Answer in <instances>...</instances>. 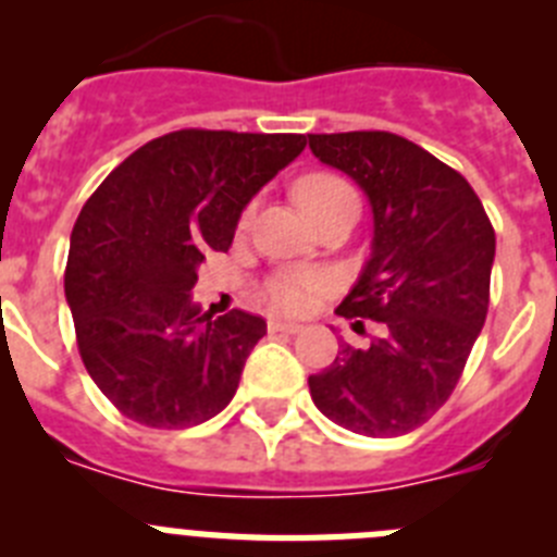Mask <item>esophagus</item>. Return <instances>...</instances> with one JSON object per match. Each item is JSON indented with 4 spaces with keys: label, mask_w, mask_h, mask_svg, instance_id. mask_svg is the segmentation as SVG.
I'll list each match as a JSON object with an SVG mask.
<instances>
[{
    "label": "esophagus",
    "mask_w": 557,
    "mask_h": 557,
    "mask_svg": "<svg viewBox=\"0 0 557 557\" xmlns=\"http://www.w3.org/2000/svg\"><path fill=\"white\" fill-rule=\"evenodd\" d=\"M270 332H284V334H298L301 332V323H289V321H270L268 323Z\"/></svg>",
    "instance_id": "esophagus-1"
}]
</instances>
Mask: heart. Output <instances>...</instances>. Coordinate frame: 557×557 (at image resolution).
Masks as SVG:
<instances>
[{"label": "heart", "mask_w": 557, "mask_h": 557, "mask_svg": "<svg viewBox=\"0 0 557 557\" xmlns=\"http://www.w3.org/2000/svg\"><path fill=\"white\" fill-rule=\"evenodd\" d=\"M298 203L309 218L318 220L337 209L359 211V195L346 178H339L334 172H318L298 184ZM323 287H326V275L321 270H284L270 278L264 295L282 312H304Z\"/></svg>", "instance_id": "1"}]
</instances>
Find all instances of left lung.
<instances>
[{"label": "left lung", "instance_id": "obj_1", "mask_svg": "<svg viewBox=\"0 0 557 557\" xmlns=\"http://www.w3.org/2000/svg\"><path fill=\"white\" fill-rule=\"evenodd\" d=\"M309 147L373 209L371 259L337 314L385 323L368 348H339L309 393L343 430L405 435L446 405L485 323L494 225L469 181L405 136L312 133Z\"/></svg>", "mask_w": 557, "mask_h": 557}]
</instances>
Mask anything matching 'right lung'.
<instances>
[{
  "instance_id": "1",
  "label": "right lung",
  "mask_w": 557,
  "mask_h": 557,
  "mask_svg": "<svg viewBox=\"0 0 557 557\" xmlns=\"http://www.w3.org/2000/svg\"><path fill=\"white\" fill-rule=\"evenodd\" d=\"M307 147L301 133H166L131 152L81 209L63 289L77 348L122 416L184 430L218 416L268 332L259 314L191 304L198 264L228 250L245 206Z\"/></svg>"
}]
</instances>
